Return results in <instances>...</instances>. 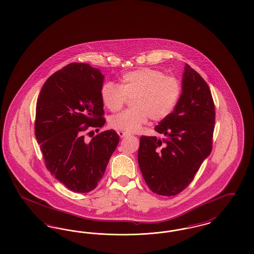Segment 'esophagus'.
Wrapping results in <instances>:
<instances>
[{
	"mask_svg": "<svg viewBox=\"0 0 254 254\" xmlns=\"http://www.w3.org/2000/svg\"><path fill=\"white\" fill-rule=\"evenodd\" d=\"M118 135L120 136V138H124V137L127 136V133H125V132L123 131H118Z\"/></svg>",
	"mask_w": 254,
	"mask_h": 254,
	"instance_id": "obj_1",
	"label": "esophagus"
}]
</instances>
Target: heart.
Segmentation results:
<instances>
[{"instance_id": "heart-1", "label": "heart", "mask_w": 254, "mask_h": 254, "mask_svg": "<svg viewBox=\"0 0 254 254\" xmlns=\"http://www.w3.org/2000/svg\"><path fill=\"white\" fill-rule=\"evenodd\" d=\"M183 92L182 82L163 71L142 68L127 72L120 84L106 83L100 91L104 106L112 112H119L130 100L131 110L112 116V129L127 134L139 131L148 117L159 122L175 110Z\"/></svg>"}]
</instances>
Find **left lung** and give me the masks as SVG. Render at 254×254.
I'll return each instance as SVG.
<instances>
[{"label": "left lung", "instance_id": "obj_1", "mask_svg": "<svg viewBox=\"0 0 254 254\" xmlns=\"http://www.w3.org/2000/svg\"><path fill=\"white\" fill-rule=\"evenodd\" d=\"M215 112L208 84L188 64L183 92L172 113L155 127L163 135L142 136L138 163L153 193L171 196L193 180L213 144Z\"/></svg>", "mask_w": 254, "mask_h": 254}]
</instances>
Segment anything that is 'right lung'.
Segmentation results:
<instances>
[{"instance_id": "obj_1", "label": "right lung", "mask_w": 254, "mask_h": 254, "mask_svg": "<svg viewBox=\"0 0 254 254\" xmlns=\"http://www.w3.org/2000/svg\"><path fill=\"white\" fill-rule=\"evenodd\" d=\"M103 81L99 69L71 63L46 80L37 101L35 135L45 165L72 192L88 193L97 186L120 139L113 129L91 141L84 137L106 123Z\"/></svg>"}]
</instances>
